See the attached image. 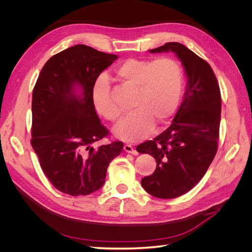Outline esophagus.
I'll return each mask as SVG.
<instances>
[{"instance_id":"obj_1","label":"esophagus","mask_w":252,"mask_h":252,"mask_svg":"<svg viewBox=\"0 0 252 252\" xmlns=\"http://www.w3.org/2000/svg\"><path fill=\"white\" fill-rule=\"evenodd\" d=\"M124 150H125L126 152H129V154L134 155V156H138V155H139V152L136 151L135 148H133L130 144H125V145H124Z\"/></svg>"}]
</instances>
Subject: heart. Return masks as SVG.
<instances>
[{
	"label": "heart",
	"mask_w": 252,
	"mask_h": 252,
	"mask_svg": "<svg viewBox=\"0 0 252 252\" xmlns=\"http://www.w3.org/2000/svg\"><path fill=\"white\" fill-rule=\"evenodd\" d=\"M120 81L135 88L132 108L114 128V134L125 141L142 140L154 130L155 123L163 124L177 110L183 90V70L172 59L154 61L128 59L117 69ZM91 100L95 110L106 120L114 122L121 109L110 95L108 79L101 75L91 90Z\"/></svg>",
	"instance_id": "obj_1"
}]
</instances>
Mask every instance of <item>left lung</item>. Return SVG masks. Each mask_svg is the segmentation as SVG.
Wrapping results in <instances>:
<instances>
[{"instance_id":"8db88e82","label":"left lung","mask_w":252,"mask_h":252,"mask_svg":"<svg viewBox=\"0 0 252 252\" xmlns=\"http://www.w3.org/2000/svg\"><path fill=\"white\" fill-rule=\"evenodd\" d=\"M149 51L175 53L187 77L184 100L171 125L156 139L136 147L157 162L155 172L142 179L143 188L158 199H174L201 181L216 157L220 91L210 65L183 44L169 42Z\"/></svg>"}]
</instances>
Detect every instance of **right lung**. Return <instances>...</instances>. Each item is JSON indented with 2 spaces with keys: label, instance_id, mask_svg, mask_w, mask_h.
<instances>
[{
  "label": "right lung",
  "instance_id": "right-lung-1",
  "mask_svg": "<svg viewBox=\"0 0 252 252\" xmlns=\"http://www.w3.org/2000/svg\"><path fill=\"white\" fill-rule=\"evenodd\" d=\"M117 59V55L75 45L51 57L36 80L32 146L45 175L64 193L87 195L100 189L111 159L123 150L120 141L94 147L109 131L95 112L91 90Z\"/></svg>",
  "mask_w": 252,
  "mask_h": 252
}]
</instances>
